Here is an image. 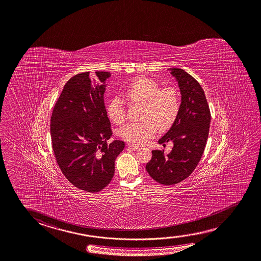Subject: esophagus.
<instances>
[{
  "instance_id": "1",
  "label": "esophagus",
  "mask_w": 261,
  "mask_h": 261,
  "mask_svg": "<svg viewBox=\"0 0 261 261\" xmlns=\"http://www.w3.org/2000/svg\"><path fill=\"white\" fill-rule=\"evenodd\" d=\"M127 146H128L130 149L134 150V151H137V150L139 149V146H137V145H132V144H128V145H127Z\"/></svg>"
}]
</instances>
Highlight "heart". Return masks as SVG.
<instances>
[{
    "mask_svg": "<svg viewBox=\"0 0 261 261\" xmlns=\"http://www.w3.org/2000/svg\"><path fill=\"white\" fill-rule=\"evenodd\" d=\"M125 96L133 102L143 105L140 122L128 123L119 130V136L134 145H143L153 137L158 127L166 130L171 127L178 116L179 96L174 87L160 88L158 82L137 77L124 91ZM107 115L116 124L124 123L126 118L124 103L115 97L107 106Z\"/></svg>",
    "mask_w": 261,
    "mask_h": 261,
    "instance_id": "heart-1",
    "label": "heart"
}]
</instances>
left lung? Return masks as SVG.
I'll return each instance as SVG.
<instances>
[{
  "mask_svg": "<svg viewBox=\"0 0 261 261\" xmlns=\"http://www.w3.org/2000/svg\"><path fill=\"white\" fill-rule=\"evenodd\" d=\"M178 83L181 93L179 114L168 132L158 143L172 142L169 154L153 150L145 169L159 184L179 183L191 175L204 153L210 132V107L199 83L183 69H168Z\"/></svg>",
  "mask_w": 261,
  "mask_h": 261,
  "instance_id": "8db88e82",
  "label": "left lung"
}]
</instances>
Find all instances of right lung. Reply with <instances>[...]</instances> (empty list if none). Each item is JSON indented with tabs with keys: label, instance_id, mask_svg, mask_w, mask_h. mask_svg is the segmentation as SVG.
<instances>
[{
	"label": "right lung",
	"instance_id": "1",
	"mask_svg": "<svg viewBox=\"0 0 261 261\" xmlns=\"http://www.w3.org/2000/svg\"><path fill=\"white\" fill-rule=\"evenodd\" d=\"M109 72L78 73L69 80L51 116V137L56 161L75 188L101 191L111 182L115 161L124 142L111 137L110 121L103 102Z\"/></svg>",
	"mask_w": 261,
	"mask_h": 261
}]
</instances>
